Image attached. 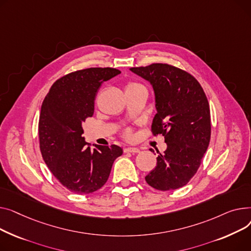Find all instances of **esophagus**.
Wrapping results in <instances>:
<instances>
[{
    "label": "esophagus",
    "mask_w": 251,
    "mask_h": 251,
    "mask_svg": "<svg viewBox=\"0 0 251 251\" xmlns=\"http://www.w3.org/2000/svg\"><path fill=\"white\" fill-rule=\"evenodd\" d=\"M124 152L125 153H132V154H135V153H139L140 150L138 148H132V147H131V148H125Z\"/></svg>",
    "instance_id": "obj_1"
}]
</instances>
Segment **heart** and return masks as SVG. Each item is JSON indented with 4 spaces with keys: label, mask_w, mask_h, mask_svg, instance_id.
Here are the masks:
<instances>
[{
    "label": "heart",
    "mask_w": 251,
    "mask_h": 251,
    "mask_svg": "<svg viewBox=\"0 0 251 251\" xmlns=\"http://www.w3.org/2000/svg\"><path fill=\"white\" fill-rule=\"evenodd\" d=\"M139 87H143L141 84L139 83H136V82H129L126 84V90H130V89H136V88H139Z\"/></svg>",
    "instance_id": "obj_1"
}]
</instances>
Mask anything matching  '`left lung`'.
<instances>
[{
	"label": "left lung",
	"instance_id": "obj_1",
	"mask_svg": "<svg viewBox=\"0 0 251 251\" xmlns=\"http://www.w3.org/2000/svg\"><path fill=\"white\" fill-rule=\"evenodd\" d=\"M148 81L157 110L152 130L165 138L167 149L145 179L158 190L185 185L197 173L211 139L209 102L201 86L190 74L167 64L130 68ZM154 152V151H153Z\"/></svg>",
	"mask_w": 251,
	"mask_h": 251
}]
</instances>
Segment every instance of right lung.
I'll return each instance as SVG.
<instances>
[{"label": "right lung", "instance_id": "add662e5", "mask_svg": "<svg viewBox=\"0 0 251 251\" xmlns=\"http://www.w3.org/2000/svg\"><path fill=\"white\" fill-rule=\"evenodd\" d=\"M121 74L112 68L74 72L53 83L44 98L38 124L40 152L54 177L73 193L88 195L107 181L114 160L123 155L116 145L90 149L82 124L94 113L101 84Z\"/></svg>", "mask_w": 251, "mask_h": 251}]
</instances>
